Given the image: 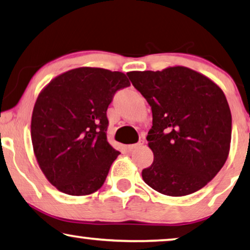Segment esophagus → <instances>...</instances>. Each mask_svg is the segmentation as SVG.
<instances>
[{
  "mask_svg": "<svg viewBox=\"0 0 250 250\" xmlns=\"http://www.w3.org/2000/svg\"><path fill=\"white\" fill-rule=\"evenodd\" d=\"M143 145H144V140H139V143L133 144V145H128V146H126V148H128V150L131 152V150L138 148V147H142Z\"/></svg>",
  "mask_w": 250,
  "mask_h": 250,
  "instance_id": "1",
  "label": "esophagus"
}]
</instances>
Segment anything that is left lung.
Here are the masks:
<instances>
[{
	"mask_svg": "<svg viewBox=\"0 0 250 250\" xmlns=\"http://www.w3.org/2000/svg\"><path fill=\"white\" fill-rule=\"evenodd\" d=\"M126 75L153 113L147 140L154 161L143 170L144 181L172 197L205 187L230 152L232 118L223 90L182 65Z\"/></svg>",
	"mask_w": 250,
	"mask_h": 250,
	"instance_id": "1",
	"label": "left lung"
}]
</instances>
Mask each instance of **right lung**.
<instances>
[{
	"mask_svg": "<svg viewBox=\"0 0 250 250\" xmlns=\"http://www.w3.org/2000/svg\"><path fill=\"white\" fill-rule=\"evenodd\" d=\"M130 85L125 73L82 66L52 79L31 115L34 154L61 192L87 196L103 186L120 152L106 138V111L114 93Z\"/></svg>",
	"mask_w": 250,
	"mask_h": 250,
	"instance_id": "right-lung-1",
	"label": "right lung"
}]
</instances>
